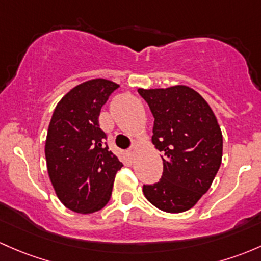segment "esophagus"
<instances>
[{
  "label": "esophagus",
  "instance_id": "1",
  "mask_svg": "<svg viewBox=\"0 0 261 261\" xmlns=\"http://www.w3.org/2000/svg\"><path fill=\"white\" fill-rule=\"evenodd\" d=\"M127 155L130 156L131 159H133V156H134V147H130V149L127 150Z\"/></svg>",
  "mask_w": 261,
  "mask_h": 261
}]
</instances>
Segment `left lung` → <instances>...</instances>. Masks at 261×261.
Returning <instances> with one entry per match:
<instances>
[{
  "instance_id": "1",
  "label": "left lung",
  "mask_w": 261,
  "mask_h": 261,
  "mask_svg": "<svg viewBox=\"0 0 261 261\" xmlns=\"http://www.w3.org/2000/svg\"><path fill=\"white\" fill-rule=\"evenodd\" d=\"M139 94L155 119L152 144L163 152L161 179L142 186L145 197L166 213L194 206L221 165L223 135L213 110L188 86L144 90Z\"/></svg>"
}]
</instances>
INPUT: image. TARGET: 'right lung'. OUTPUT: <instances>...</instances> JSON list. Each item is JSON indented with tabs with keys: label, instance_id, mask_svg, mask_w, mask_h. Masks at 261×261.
<instances>
[{
	"label": "right lung",
	"instance_id": "right-lung-1",
	"mask_svg": "<svg viewBox=\"0 0 261 261\" xmlns=\"http://www.w3.org/2000/svg\"><path fill=\"white\" fill-rule=\"evenodd\" d=\"M116 89L119 85L103 79L84 82L62 97L52 115L45 146L48 176L60 201L75 213L102 209L123 166L109 151L98 125L101 108Z\"/></svg>",
	"mask_w": 261,
	"mask_h": 261
}]
</instances>
